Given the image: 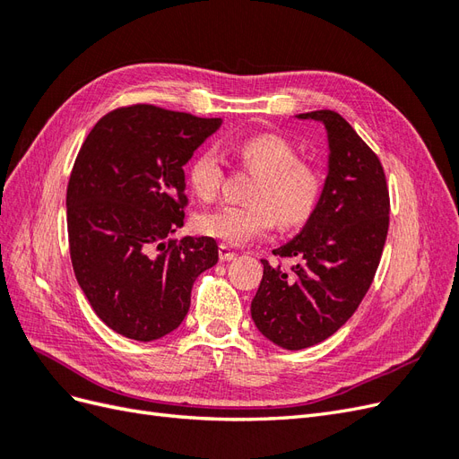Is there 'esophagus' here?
<instances>
[{
    "label": "esophagus",
    "instance_id": "34e87169",
    "mask_svg": "<svg viewBox=\"0 0 459 459\" xmlns=\"http://www.w3.org/2000/svg\"><path fill=\"white\" fill-rule=\"evenodd\" d=\"M218 256H220L221 262H230V260H233V258H238V253H235L233 248H230L228 245L221 243V245L218 247Z\"/></svg>",
    "mask_w": 459,
    "mask_h": 459
}]
</instances>
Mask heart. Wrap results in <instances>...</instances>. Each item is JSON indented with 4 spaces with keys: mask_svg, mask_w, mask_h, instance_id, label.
I'll return each instance as SVG.
<instances>
[{
    "mask_svg": "<svg viewBox=\"0 0 459 459\" xmlns=\"http://www.w3.org/2000/svg\"><path fill=\"white\" fill-rule=\"evenodd\" d=\"M238 155L256 174L248 204H228L197 218V230L228 245H245L268 233L277 221L297 228L307 221L322 197L324 179L316 166L299 159L297 147L277 134H258L239 143ZM189 186L203 201H212L224 179L218 152L208 147L189 162Z\"/></svg>",
    "mask_w": 459,
    "mask_h": 459,
    "instance_id": "1",
    "label": "heart"
}]
</instances>
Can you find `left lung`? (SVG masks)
<instances>
[{
  "label": "left lung",
  "instance_id": "8db88e82",
  "mask_svg": "<svg viewBox=\"0 0 459 459\" xmlns=\"http://www.w3.org/2000/svg\"><path fill=\"white\" fill-rule=\"evenodd\" d=\"M322 122L329 170L307 226L273 255L297 258L290 272L262 260L251 316L264 337L287 351L331 337L356 312L377 272L388 231V187L377 155L335 110H312Z\"/></svg>",
  "mask_w": 459,
  "mask_h": 459
}]
</instances>
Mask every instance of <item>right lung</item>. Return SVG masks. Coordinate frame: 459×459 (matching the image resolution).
I'll return each instance as SVG.
<instances>
[{
    "label": "right lung",
    "instance_id": "1",
    "mask_svg": "<svg viewBox=\"0 0 459 459\" xmlns=\"http://www.w3.org/2000/svg\"><path fill=\"white\" fill-rule=\"evenodd\" d=\"M220 124L155 105L120 107L78 151L66 189L71 260L93 312L118 335H169L184 322L193 283L218 262L212 238H166L184 226V164Z\"/></svg>",
    "mask_w": 459,
    "mask_h": 459
}]
</instances>
